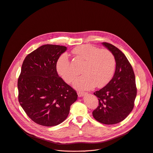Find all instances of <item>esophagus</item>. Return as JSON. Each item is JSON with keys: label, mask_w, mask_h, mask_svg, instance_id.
I'll return each instance as SVG.
<instances>
[{"label": "esophagus", "mask_w": 153, "mask_h": 153, "mask_svg": "<svg viewBox=\"0 0 153 153\" xmlns=\"http://www.w3.org/2000/svg\"><path fill=\"white\" fill-rule=\"evenodd\" d=\"M85 94H86V93L85 92H82V91H78L77 92V95L79 97H82L83 96H84Z\"/></svg>", "instance_id": "obj_1"}]
</instances>
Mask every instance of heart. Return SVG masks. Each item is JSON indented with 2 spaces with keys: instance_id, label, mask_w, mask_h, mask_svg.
Returning <instances> with one entry per match:
<instances>
[{
  "instance_id": "b5f03b06",
  "label": "heart",
  "mask_w": 153,
  "mask_h": 153,
  "mask_svg": "<svg viewBox=\"0 0 153 153\" xmlns=\"http://www.w3.org/2000/svg\"><path fill=\"white\" fill-rule=\"evenodd\" d=\"M73 53L85 62L81 71L83 74L74 82L76 88L90 90L96 86L100 88L111 80L115 71L116 62L114 56L110 51L100 50L90 45H83L74 48ZM56 70L67 83L73 82L76 76L66 53L61 54L57 59Z\"/></svg>"
}]
</instances>
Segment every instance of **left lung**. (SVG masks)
I'll list each match as a JSON object with an SVG mask.
<instances>
[{
  "instance_id": "1",
  "label": "left lung",
  "mask_w": 153,
  "mask_h": 153,
  "mask_svg": "<svg viewBox=\"0 0 153 153\" xmlns=\"http://www.w3.org/2000/svg\"><path fill=\"white\" fill-rule=\"evenodd\" d=\"M102 44L114 56L116 67L110 82L94 93L99 105L93 111V116L103 124L113 125L123 120L133 110L137 87L133 69L125 55L111 43Z\"/></svg>"
}]
</instances>
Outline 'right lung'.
Returning <instances> with one entry per match:
<instances>
[{
  "mask_svg": "<svg viewBox=\"0 0 153 153\" xmlns=\"http://www.w3.org/2000/svg\"><path fill=\"white\" fill-rule=\"evenodd\" d=\"M67 47L44 45L27 56L17 81L18 100L35 123L53 126L68 117L75 90L58 76L56 62Z\"/></svg>",
  "mask_w": 153,
  "mask_h": 153,
  "instance_id": "1",
  "label": "right lung"
}]
</instances>
